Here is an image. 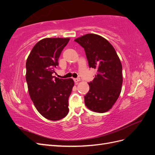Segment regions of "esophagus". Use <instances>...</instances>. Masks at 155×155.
Returning <instances> with one entry per match:
<instances>
[{
	"label": "esophagus",
	"instance_id": "esophagus-1",
	"mask_svg": "<svg viewBox=\"0 0 155 155\" xmlns=\"http://www.w3.org/2000/svg\"><path fill=\"white\" fill-rule=\"evenodd\" d=\"M74 82L76 83H78L79 81H80V79H79V78H74Z\"/></svg>",
	"mask_w": 155,
	"mask_h": 155
}]
</instances>
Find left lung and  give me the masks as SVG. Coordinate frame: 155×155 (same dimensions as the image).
Instances as JSON below:
<instances>
[{"instance_id": "left-lung-1", "label": "left lung", "mask_w": 155, "mask_h": 155, "mask_svg": "<svg viewBox=\"0 0 155 155\" xmlns=\"http://www.w3.org/2000/svg\"><path fill=\"white\" fill-rule=\"evenodd\" d=\"M85 50L90 68L97 70L84 96L88 109L104 113L118 100L123 83L122 65L112 45L99 35L88 34L74 40Z\"/></svg>"}]
</instances>
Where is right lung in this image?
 <instances>
[{"label": "right lung", "instance_id": "1", "mask_svg": "<svg viewBox=\"0 0 155 155\" xmlns=\"http://www.w3.org/2000/svg\"><path fill=\"white\" fill-rule=\"evenodd\" d=\"M70 38H45L32 48L26 63V79L31 100L45 118L57 121L69 111L68 97L74 82L53 76L58 59Z\"/></svg>", "mask_w": 155, "mask_h": 155}]
</instances>
